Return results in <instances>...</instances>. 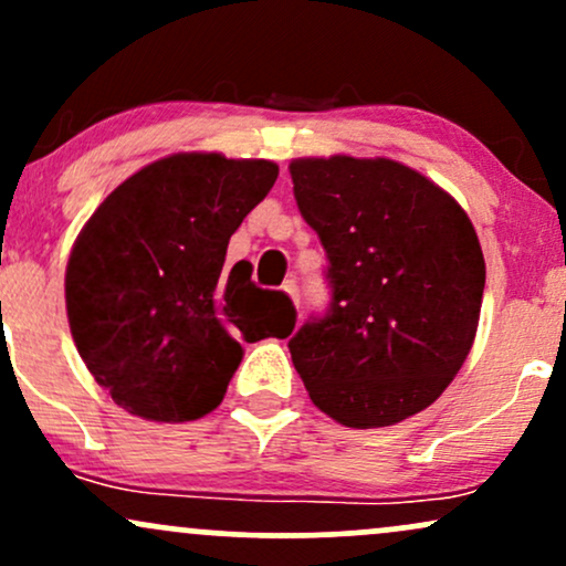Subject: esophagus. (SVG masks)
Returning <instances> with one entry per match:
<instances>
[{
    "mask_svg": "<svg viewBox=\"0 0 566 566\" xmlns=\"http://www.w3.org/2000/svg\"><path fill=\"white\" fill-rule=\"evenodd\" d=\"M282 290L284 292H287V295L292 297V303H301V292H297V282H295V279H287V282H284L282 284Z\"/></svg>",
    "mask_w": 566,
    "mask_h": 566,
    "instance_id": "34e87169",
    "label": "esophagus"
}]
</instances>
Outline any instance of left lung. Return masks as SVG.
Here are the masks:
<instances>
[{
	"instance_id": "obj_1",
	"label": "left lung",
	"mask_w": 566,
	"mask_h": 566,
	"mask_svg": "<svg viewBox=\"0 0 566 566\" xmlns=\"http://www.w3.org/2000/svg\"><path fill=\"white\" fill-rule=\"evenodd\" d=\"M292 191L327 252L333 303L290 337L311 401L348 428L401 423L473 346L484 255L444 188L401 161L295 159Z\"/></svg>"
}]
</instances>
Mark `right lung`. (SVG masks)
Returning <instances> with one entry per match:
<instances>
[{
	"label": "right lung",
	"instance_id": "obj_1",
	"mask_svg": "<svg viewBox=\"0 0 566 566\" xmlns=\"http://www.w3.org/2000/svg\"><path fill=\"white\" fill-rule=\"evenodd\" d=\"M269 159L172 154L101 201L66 265V311L93 378L129 415L186 423L223 401L242 340L287 337L290 297L226 269L231 233L276 184Z\"/></svg>",
	"mask_w": 566,
	"mask_h": 566
}]
</instances>
